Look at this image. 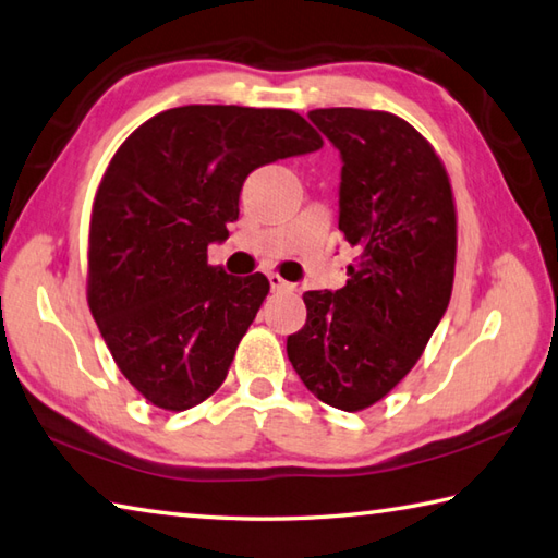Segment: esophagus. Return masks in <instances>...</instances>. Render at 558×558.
Here are the masks:
<instances>
[{
    "label": "esophagus",
    "mask_w": 558,
    "mask_h": 558,
    "mask_svg": "<svg viewBox=\"0 0 558 558\" xmlns=\"http://www.w3.org/2000/svg\"><path fill=\"white\" fill-rule=\"evenodd\" d=\"M268 282H270V290H276V292H288V290H294L292 282H288L286 278H280L278 272H270V276H268Z\"/></svg>",
    "instance_id": "obj_1"
}]
</instances>
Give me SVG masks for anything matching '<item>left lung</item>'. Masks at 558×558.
<instances>
[{
	"instance_id": "obj_1",
	"label": "left lung",
	"mask_w": 558,
	"mask_h": 558,
	"mask_svg": "<svg viewBox=\"0 0 558 558\" xmlns=\"http://www.w3.org/2000/svg\"><path fill=\"white\" fill-rule=\"evenodd\" d=\"M310 120L341 155L338 229L360 256L341 290L304 292L307 324L288 336V357L316 399L360 411L411 373L450 304L452 189L407 120L363 108Z\"/></svg>"
}]
</instances>
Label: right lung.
Returning <instances> with one entry per match:
<instances>
[{"mask_svg": "<svg viewBox=\"0 0 558 558\" xmlns=\"http://www.w3.org/2000/svg\"><path fill=\"white\" fill-rule=\"evenodd\" d=\"M322 145L294 111L181 106L116 151L94 201L86 292L120 373L155 407L185 411L210 397L268 294L260 272L207 266L246 177Z\"/></svg>", "mask_w": 558, "mask_h": 558, "instance_id": "right-lung-1", "label": "right lung"}]
</instances>
